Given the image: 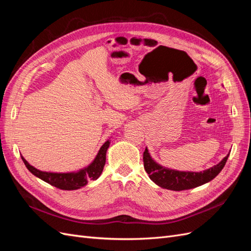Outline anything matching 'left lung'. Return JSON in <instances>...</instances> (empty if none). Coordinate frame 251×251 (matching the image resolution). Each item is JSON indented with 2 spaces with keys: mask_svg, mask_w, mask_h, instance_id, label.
Instances as JSON below:
<instances>
[{
  "mask_svg": "<svg viewBox=\"0 0 251 251\" xmlns=\"http://www.w3.org/2000/svg\"><path fill=\"white\" fill-rule=\"evenodd\" d=\"M229 154L223 160L212 168L200 173L194 172H178L174 170L164 169L157 164L151 158L149 151L146 148L143 151V166L144 170L149 174L151 180L162 188L171 189V191H185L202 184L207 183L210 180L218 176V174L222 171L225 163L228 159Z\"/></svg>",
  "mask_w": 251,
  "mask_h": 251,
  "instance_id": "8db88e82",
  "label": "left lung"
}]
</instances>
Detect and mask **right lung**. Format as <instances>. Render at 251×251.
<instances>
[{"label": "right lung", "mask_w": 251, "mask_h": 251, "mask_svg": "<svg viewBox=\"0 0 251 251\" xmlns=\"http://www.w3.org/2000/svg\"><path fill=\"white\" fill-rule=\"evenodd\" d=\"M110 146V141H105L103 146L100 148V151L94 159V161L91 163L88 168L83 169L77 173H67V174H57V173H47L36 170L33 166L30 165L25 158L22 157L23 162L25 163L26 168L31 172L34 176L39 177L43 181L47 182L52 186H55L64 191H73L78 189L81 186L86 185L87 182L90 180H96L102 173L103 166L105 164V153Z\"/></svg>", "instance_id": "add662e5"}]
</instances>
